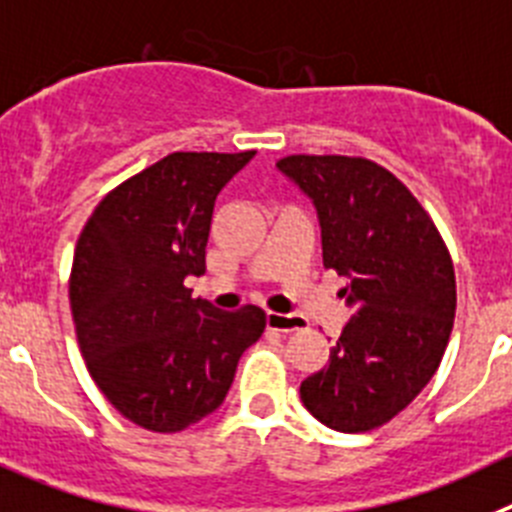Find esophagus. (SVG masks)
I'll list each match as a JSON object with an SVG mask.
<instances>
[{
	"label": "esophagus",
	"mask_w": 512,
	"mask_h": 512,
	"mask_svg": "<svg viewBox=\"0 0 512 512\" xmlns=\"http://www.w3.org/2000/svg\"><path fill=\"white\" fill-rule=\"evenodd\" d=\"M308 321L296 316V313H275L267 311V329L270 331H280V334H290V331L306 329Z\"/></svg>",
	"instance_id": "1"
}]
</instances>
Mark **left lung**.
<instances>
[{
    "mask_svg": "<svg viewBox=\"0 0 512 512\" xmlns=\"http://www.w3.org/2000/svg\"><path fill=\"white\" fill-rule=\"evenodd\" d=\"M278 168L313 199L324 265L347 275L354 316L301 400L329 428L385 426L439 370L457 313L449 247L400 178L359 155H288Z\"/></svg>",
    "mask_w": 512,
    "mask_h": 512,
    "instance_id": "obj_1",
    "label": "left lung"
}]
</instances>
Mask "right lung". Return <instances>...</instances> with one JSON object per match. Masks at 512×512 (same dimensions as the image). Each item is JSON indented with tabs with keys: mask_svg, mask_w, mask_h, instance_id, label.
Here are the masks:
<instances>
[{
	"mask_svg": "<svg viewBox=\"0 0 512 512\" xmlns=\"http://www.w3.org/2000/svg\"><path fill=\"white\" fill-rule=\"evenodd\" d=\"M252 155H165L112 188L78 234L68 301L86 370L127 421L155 434L214 413L265 331L262 308L219 311L183 285L206 273L216 193Z\"/></svg>",
	"mask_w": 512,
	"mask_h": 512,
	"instance_id": "1",
	"label": "right lung"
}]
</instances>
